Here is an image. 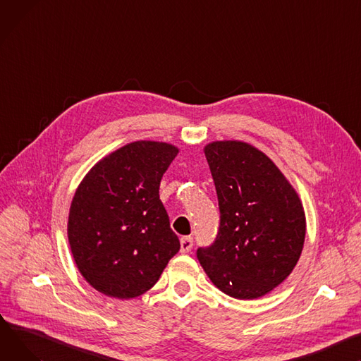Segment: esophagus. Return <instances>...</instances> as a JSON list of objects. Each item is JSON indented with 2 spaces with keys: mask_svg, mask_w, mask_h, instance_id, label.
<instances>
[{
  "mask_svg": "<svg viewBox=\"0 0 361 361\" xmlns=\"http://www.w3.org/2000/svg\"><path fill=\"white\" fill-rule=\"evenodd\" d=\"M180 245H181V252H188L191 248H193V238L191 236H183L180 239Z\"/></svg>",
  "mask_w": 361,
  "mask_h": 361,
  "instance_id": "34e87169",
  "label": "esophagus"
}]
</instances>
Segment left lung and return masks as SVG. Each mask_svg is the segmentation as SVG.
<instances>
[{"instance_id": "obj_1", "label": "left lung", "mask_w": 361, "mask_h": 361, "mask_svg": "<svg viewBox=\"0 0 361 361\" xmlns=\"http://www.w3.org/2000/svg\"><path fill=\"white\" fill-rule=\"evenodd\" d=\"M218 195L214 243L197 250L200 266L225 295L252 300L270 293L296 267L306 218L293 185L258 148L243 140L204 147Z\"/></svg>"}]
</instances>
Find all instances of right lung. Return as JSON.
I'll return each mask as SVG.
<instances>
[{"instance_id": "right-lung-1", "label": "right lung", "mask_w": 361, "mask_h": 361, "mask_svg": "<svg viewBox=\"0 0 361 361\" xmlns=\"http://www.w3.org/2000/svg\"><path fill=\"white\" fill-rule=\"evenodd\" d=\"M178 148L136 140L95 164L68 216V241L85 281L100 293L133 299L148 292L180 250L159 200V184Z\"/></svg>"}]
</instances>
